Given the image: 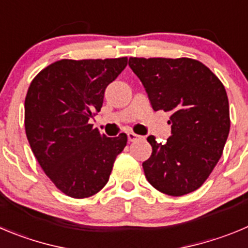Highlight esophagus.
<instances>
[{
	"mask_svg": "<svg viewBox=\"0 0 248 248\" xmlns=\"http://www.w3.org/2000/svg\"><path fill=\"white\" fill-rule=\"evenodd\" d=\"M140 138H141V136L138 135V134H135V133H133V131H129V133H128V140H129V141H135V140L140 139Z\"/></svg>",
	"mask_w": 248,
	"mask_h": 248,
	"instance_id": "esophagus-1",
	"label": "esophagus"
}]
</instances>
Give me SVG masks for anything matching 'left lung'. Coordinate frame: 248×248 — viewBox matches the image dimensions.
Instances as JSON below:
<instances>
[{
  "label": "left lung",
  "instance_id": "8db88e82",
  "mask_svg": "<svg viewBox=\"0 0 248 248\" xmlns=\"http://www.w3.org/2000/svg\"><path fill=\"white\" fill-rule=\"evenodd\" d=\"M129 66L154 110L171 113L167 142L147 138L152 154L142 163L146 179L173 197L194 192L217 166L230 131L224 85L204 63L189 58H130Z\"/></svg>",
  "mask_w": 248,
  "mask_h": 248
}]
</instances>
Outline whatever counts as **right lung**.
Returning a JSON list of instances; mask_svg holds the SVG:
<instances>
[{"label": "right lung", "mask_w": 248, "mask_h": 248, "mask_svg": "<svg viewBox=\"0 0 248 248\" xmlns=\"http://www.w3.org/2000/svg\"><path fill=\"white\" fill-rule=\"evenodd\" d=\"M128 58L53 62L34 77L24 102L31 149L50 181L71 198H88L108 182L128 136L107 138L88 120Z\"/></svg>", "instance_id": "add662e5"}]
</instances>
